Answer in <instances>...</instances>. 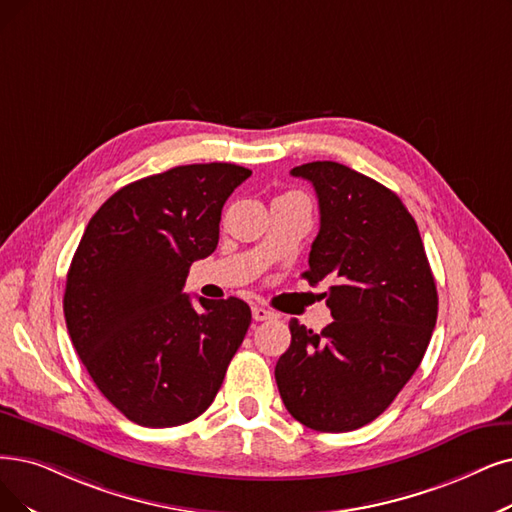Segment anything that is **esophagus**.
<instances>
[{
  "label": "esophagus",
  "instance_id": "34e87169",
  "mask_svg": "<svg viewBox=\"0 0 512 512\" xmlns=\"http://www.w3.org/2000/svg\"><path fill=\"white\" fill-rule=\"evenodd\" d=\"M252 317H254V321H267V319H273L275 315L267 309V306L254 304V306H252Z\"/></svg>",
  "mask_w": 512,
  "mask_h": 512
}]
</instances>
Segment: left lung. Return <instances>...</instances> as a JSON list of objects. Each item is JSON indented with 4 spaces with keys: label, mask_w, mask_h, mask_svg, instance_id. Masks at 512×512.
I'll list each match as a JSON object with an SVG mask.
<instances>
[{
    "label": "left lung",
    "mask_w": 512,
    "mask_h": 512,
    "mask_svg": "<svg viewBox=\"0 0 512 512\" xmlns=\"http://www.w3.org/2000/svg\"><path fill=\"white\" fill-rule=\"evenodd\" d=\"M309 180L321 227L311 245V285L334 321L321 334L290 321L292 342L275 365L288 412L321 433L376 420L418 370L437 323V285L418 224L380 182L336 161L292 170Z\"/></svg>",
    "instance_id": "1"
}]
</instances>
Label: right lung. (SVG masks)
Instances as JSON below:
<instances>
[{
  "label": "right lung",
  "mask_w": 512,
  "mask_h": 512,
  "mask_svg": "<svg viewBox=\"0 0 512 512\" xmlns=\"http://www.w3.org/2000/svg\"><path fill=\"white\" fill-rule=\"evenodd\" d=\"M235 163H193L140 178L90 218L65 290L75 351L128 420L166 428L212 405L252 323L239 298L182 292L218 245L224 201L250 178Z\"/></svg>",
  "instance_id": "right-lung-1"
}]
</instances>
